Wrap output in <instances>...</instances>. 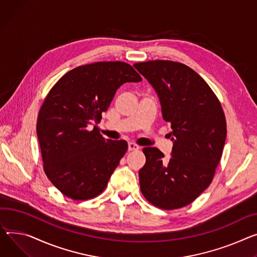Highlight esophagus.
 <instances>
[{
	"label": "esophagus",
	"mask_w": 257,
	"mask_h": 257,
	"mask_svg": "<svg viewBox=\"0 0 257 257\" xmlns=\"http://www.w3.org/2000/svg\"><path fill=\"white\" fill-rule=\"evenodd\" d=\"M128 150L129 151H136V150H140V146H138L134 143H129L128 144Z\"/></svg>",
	"instance_id": "esophagus-1"
}]
</instances>
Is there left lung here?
Listing matches in <instances>:
<instances>
[{
  "label": "left lung",
  "instance_id": "obj_1",
  "mask_svg": "<svg viewBox=\"0 0 257 257\" xmlns=\"http://www.w3.org/2000/svg\"><path fill=\"white\" fill-rule=\"evenodd\" d=\"M155 90L174 147L168 162L157 148H144L140 169L144 196L154 206L174 210L196 199L211 184L226 139L223 109L214 92L190 67L173 61L133 65Z\"/></svg>",
  "mask_w": 257,
  "mask_h": 257
}]
</instances>
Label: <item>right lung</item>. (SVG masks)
I'll return each instance as SVG.
<instances>
[{
	"label": "right lung",
	"mask_w": 257,
	"mask_h": 257,
	"mask_svg": "<svg viewBox=\"0 0 257 257\" xmlns=\"http://www.w3.org/2000/svg\"><path fill=\"white\" fill-rule=\"evenodd\" d=\"M140 81L141 75L127 63L98 62L66 73L46 96L37 136L44 172L64 195L84 200L105 189L128 144L105 140L96 125L116 90Z\"/></svg>",
	"instance_id": "1"
}]
</instances>
